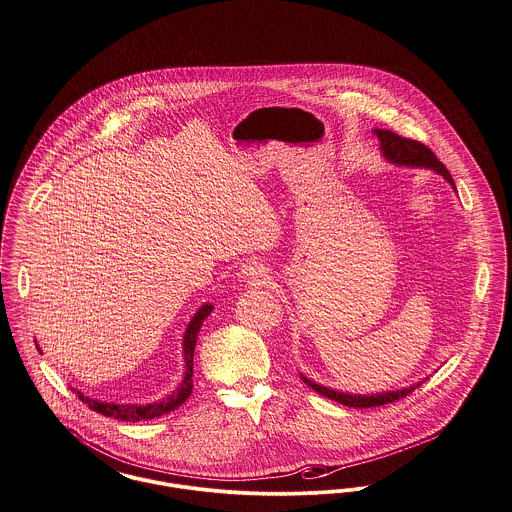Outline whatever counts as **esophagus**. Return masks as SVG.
I'll return each mask as SVG.
<instances>
[{"instance_id":"esophagus-1","label":"esophagus","mask_w":512,"mask_h":512,"mask_svg":"<svg viewBox=\"0 0 512 512\" xmlns=\"http://www.w3.org/2000/svg\"><path fill=\"white\" fill-rule=\"evenodd\" d=\"M240 274H242L244 282L251 284V286H261L268 276L267 268L263 267L261 263H257V261L245 263Z\"/></svg>"}]
</instances>
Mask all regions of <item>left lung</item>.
<instances>
[{"instance_id": "left-lung-1", "label": "left lung", "mask_w": 512, "mask_h": 512, "mask_svg": "<svg viewBox=\"0 0 512 512\" xmlns=\"http://www.w3.org/2000/svg\"><path fill=\"white\" fill-rule=\"evenodd\" d=\"M374 134L378 136L380 140V147H382V153L384 157L395 163V165H405V167H424V169H432V171L441 174L453 188H455V182L451 178L449 171L445 169V165L439 161L438 157L434 155V151L430 147L411 140V138H403L391 130H382V128H376ZM303 382L313 388V390L341 403L345 407H355V409H370V407H380V405H388L393 403L401 397H407L409 393H413L416 388H420L422 382L409 386V388H403V390L386 391V393H376V395H353V393H343V391L330 390V388H324L320 384H315L313 380L301 376Z\"/></svg>"}]
</instances>
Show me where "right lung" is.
<instances>
[{"label": "right lung", "instance_id": "add662e5", "mask_svg": "<svg viewBox=\"0 0 512 512\" xmlns=\"http://www.w3.org/2000/svg\"><path fill=\"white\" fill-rule=\"evenodd\" d=\"M213 311V305H203L194 318L190 320L188 328H186V334H184V363H186V372H184V378L180 382V386L176 390L172 391L171 395H167L165 399L161 401H155V403H149V405H115V403H101L96 399H90L86 397L84 393L80 391H74L78 395L80 401H84L92 411L103 414V416H111V418H117V420H126V422H140V420H151V418H159L163 414H169L178 409L192 393L194 388V380H192V374H194V349L195 341H197V334L201 330V324L203 320L211 315Z\"/></svg>", "mask_w": 512, "mask_h": 512}]
</instances>
